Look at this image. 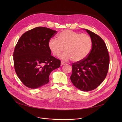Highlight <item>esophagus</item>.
I'll return each mask as SVG.
<instances>
[{
    "instance_id": "obj_1",
    "label": "esophagus",
    "mask_w": 122,
    "mask_h": 122,
    "mask_svg": "<svg viewBox=\"0 0 122 122\" xmlns=\"http://www.w3.org/2000/svg\"><path fill=\"white\" fill-rule=\"evenodd\" d=\"M66 64V63L65 62H64V61H61V66H63V65H65Z\"/></svg>"
}]
</instances>
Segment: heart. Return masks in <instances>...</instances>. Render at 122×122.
Listing matches in <instances>:
<instances>
[{
    "mask_svg": "<svg viewBox=\"0 0 122 122\" xmlns=\"http://www.w3.org/2000/svg\"><path fill=\"white\" fill-rule=\"evenodd\" d=\"M49 47L54 56L61 55L62 60L67 61L71 58L73 61H80L90 54L92 47V40L88 35L80 34L71 30H66L57 36V40L51 39Z\"/></svg>",
    "mask_w": 122,
    "mask_h": 122,
    "instance_id": "1",
    "label": "heart"
}]
</instances>
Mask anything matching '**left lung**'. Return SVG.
<instances>
[{
  "label": "left lung",
  "instance_id": "1",
  "mask_svg": "<svg viewBox=\"0 0 122 122\" xmlns=\"http://www.w3.org/2000/svg\"><path fill=\"white\" fill-rule=\"evenodd\" d=\"M92 40V48L88 56L81 61L72 64L71 81L80 90L88 92L96 88L107 74L109 56L103 39L85 29Z\"/></svg>",
  "mask_w": 122,
  "mask_h": 122
}]
</instances>
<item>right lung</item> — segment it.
Returning a JSON list of instances; mask_svg holds the SVG:
<instances>
[{"label":"right lung","mask_w":122,"mask_h":122,"mask_svg":"<svg viewBox=\"0 0 122 122\" xmlns=\"http://www.w3.org/2000/svg\"><path fill=\"white\" fill-rule=\"evenodd\" d=\"M57 31L37 27L21 36L14 51L15 72L21 82L30 88L40 87L49 81V75L60 67L61 61L51 55L50 39Z\"/></svg>","instance_id":"1"}]
</instances>
